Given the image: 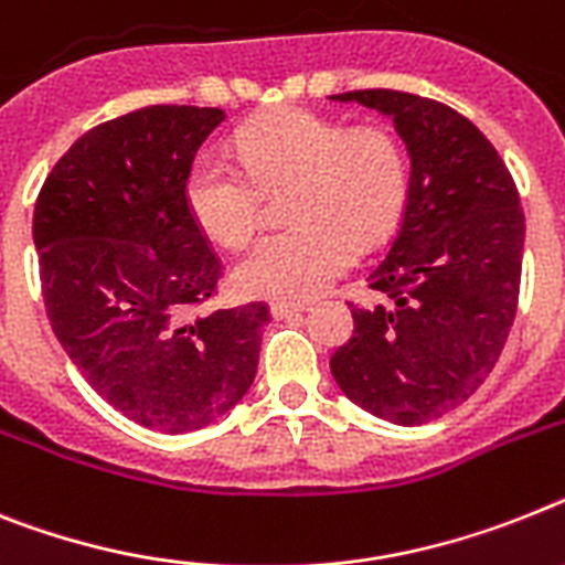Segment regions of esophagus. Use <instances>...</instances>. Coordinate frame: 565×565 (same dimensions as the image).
Masks as SVG:
<instances>
[{"mask_svg":"<svg viewBox=\"0 0 565 565\" xmlns=\"http://www.w3.org/2000/svg\"><path fill=\"white\" fill-rule=\"evenodd\" d=\"M305 301H273V316L275 319H287V316H292V312H301L305 310Z\"/></svg>","mask_w":565,"mask_h":565,"instance_id":"obj_1","label":"esophagus"}]
</instances>
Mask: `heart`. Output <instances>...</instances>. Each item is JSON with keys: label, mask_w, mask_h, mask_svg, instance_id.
I'll use <instances>...</instances> for the list:
<instances>
[{"label": "heart", "mask_w": 565, "mask_h": 565, "mask_svg": "<svg viewBox=\"0 0 565 565\" xmlns=\"http://www.w3.org/2000/svg\"><path fill=\"white\" fill-rule=\"evenodd\" d=\"M241 163L203 154L186 174V206L215 244L244 249L264 224V192L296 186L292 230L269 235L235 269L238 290L301 301L353 264L360 241L402 224L411 160L387 129H355L307 108L260 117L238 137Z\"/></svg>", "instance_id": "b5f03b06"}]
</instances>
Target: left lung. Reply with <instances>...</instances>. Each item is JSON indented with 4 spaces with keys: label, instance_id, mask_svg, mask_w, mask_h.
I'll use <instances>...</instances> for the list:
<instances>
[{
    "label": "left lung",
    "instance_id": "obj_1",
    "mask_svg": "<svg viewBox=\"0 0 565 565\" xmlns=\"http://www.w3.org/2000/svg\"><path fill=\"white\" fill-rule=\"evenodd\" d=\"M330 99L387 114L411 151L407 210L367 275L391 301H350L353 335L330 371L373 416L422 425L466 402L505 348L523 273L520 194L491 140L451 106L391 88Z\"/></svg>",
    "mask_w": 565,
    "mask_h": 565
}]
</instances>
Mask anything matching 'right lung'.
I'll list each match as a JSON object with an SVG mask.
<instances>
[{"instance_id":"obj_1","label":"right lung","mask_w":565,"mask_h":565,"mask_svg":"<svg viewBox=\"0 0 565 565\" xmlns=\"http://www.w3.org/2000/svg\"><path fill=\"white\" fill-rule=\"evenodd\" d=\"M221 108L146 106L56 160L33 206L45 312L85 382L160 430L206 428L258 371L264 301L206 310L224 264L186 206V174Z\"/></svg>"}]
</instances>
